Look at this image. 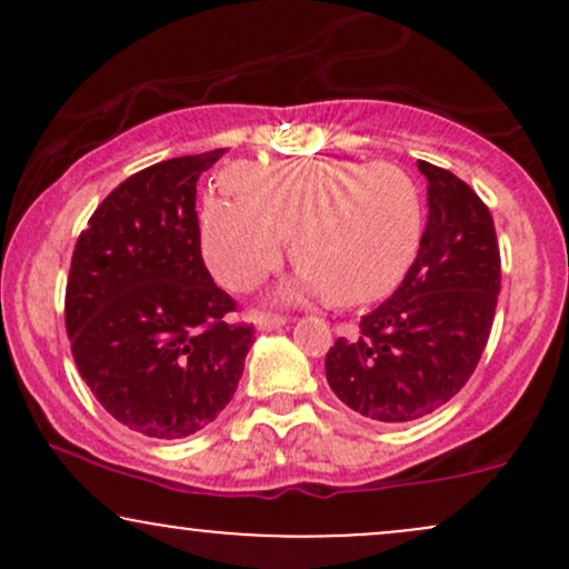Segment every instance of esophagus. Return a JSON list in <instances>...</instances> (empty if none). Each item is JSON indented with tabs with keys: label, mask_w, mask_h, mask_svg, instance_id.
<instances>
[{
	"label": "esophagus",
	"mask_w": 569,
	"mask_h": 569,
	"mask_svg": "<svg viewBox=\"0 0 569 569\" xmlns=\"http://www.w3.org/2000/svg\"><path fill=\"white\" fill-rule=\"evenodd\" d=\"M253 321H257V326L262 331H270V329H280V326L286 323V316H278V312H259Z\"/></svg>",
	"instance_id": "34e87169"
}]
</instances>
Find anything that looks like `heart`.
Returning a JSON list of instances; mask_svg holds the SVG:
<instances>
[{"mask_svg": "<svg viewBox=\"0 0 569 569\" xmlns=\"http://www.w3.org/2000/svg\"><path fill=\"white\" fill-rule=\"evenodd\" d=\"M232 194H206L200 246L230 291L262 283L283 257L299 286L335 305H369L401 283L426 230L422 189L396 162L286 160L232 168Z\"/></svg>", "mask_w": 569, "mask_h": 569, "instance_id": "obj_1", "label": "heart"}]
</instances>
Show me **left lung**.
I'll return each instance as SVG.
<instances>
[{
    "label": "left lung",
    "mask_w": 569,
    "mask_h": 569,
    "mask_svg": "<svg viewBox=\"0 0 569 569\" xmlns=\"http://www.w3.org/2000/svg\"><path fill=\"white\" fill-rule=\"evenodd\" d=\"M428 179L420 253L390 299L326 352L342 403L377 422H411L462 390L479 367L500 293V246L485 200L452 171Z\"/></svg>",
    "instance_id": "obj_1"
}]
</instances>
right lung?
<instances>
[{
  "label": "right lung",
  "instance_id": "add662e5",
  "mask_svg": "<svg viewBox=\"0 0 569 569\" xmlns=\"http://www.w3.org/2000/svg\"><path fill=\"white\" fill-rule=\"evenodd\" d=\"M224 149L154 162L103 198L77 238L67 335L82 380L122 426L184 439L217 420L253 323L202 262L198 179Z\"/></svg>",
  "mask_w": 569,
  "mask_h": 569
}]
</instances>
